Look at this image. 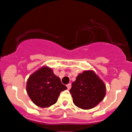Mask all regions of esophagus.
Returning a JSON list of instances; mask_svg holds the SVG:
<instances>
[{"instance_id": "obj_1", "label": "esophagus", "mask_w": 132, "mask_h": 132, "mask_svg": "<svg viewBox=\"0 0 132 132\" xmlns=\"http://www.w3.org/2000/svg\"><path fill=\"white\" fill-rule=\"evenodd\" d=\"M66 86H67L68 89H71V84H68Z\"/></svg>"}]
</instances>
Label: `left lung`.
<instances>
[{"label": "left lung", "mask_w": 132, "mask_h": 132, "mask_svg": "<svg viewBox=\"0 0 132 132\" xmlns=\"http://www.w3.org/2000/svg\"><path fill=\"white\" fill-rule=\"evenodd\" d=\"M106 86L93 71H84L78 75L70 90L77 107L90 109L102 102L105 96Z\"/></svg>", "instance_id": "left-lung-1"}]
</instances>
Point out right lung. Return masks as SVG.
Instances as JSON below:
<instances>
[{
  "mask_svg": "<svg viewBox=\"0 0 132 132\" xmlns=\"http://www.w3.org/2000/svg\"><path fill=\"white\" fill-rule=\"evenodd\" d=\"M67 89L52 69L43 67L29 77L27 82V92L34 104L48 107L55 104L60 93Z\"/></svg>",
  "mask_w": 132,
  "mask_h": 132,
  "instance_id": "1",
  "label": "right lung"
}]
</instances>
